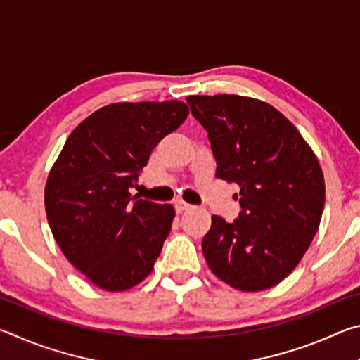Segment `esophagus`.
<instances>
[{
	"instance_id": "esophagus-1",
	"label": "esophagus",
	"mask_w": 360,
	"mask_h": 360,
	"mask_svg": "<svg viewBox=\"0 0 360 360\" xmlns=\"http://www.w3.org/2000/svg\"><path fill=\"white\" fill-rule=\"evenodd\" d=\"M174 206H176V211H178V212H184V211H191V210H193V206H192V205H188V203H186V202H176V203H174Z\"/></svg>"
}]
</instances>
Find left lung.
<instances>
[{
  "mask_svg": "<svg viewBox=\"0 0 360 360\" xmlns=\"http://www.w3.org/2000/svg\"><path fill=\"white\" fill-rule=\"evenodd\" d=\"M208 131L216 178L236 182L233 222L212 216L202 248L211 271L240 290L270 289L302 260L319 229L324 176L314 152L284 115L238 95L187 96Z\"/></svg>",
  "mask_w": 360,
  "mask_h": 360,
  "instance_id": "1",
  "label": "left lung"
}]
</instances>
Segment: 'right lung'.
<instances>
[{
  "instance_id": "1",
  "label": "right lung",
  "mask_w": 360,
  "mask_h": 360,
  "mask_svg": "<svg viewBox=\"0 0 360 360\" xmlns=\"http://www.w3.org/2000/svg\"><path fill=\"white\" fill-rule=\"evenodd\" d=\"M186 103H114L66 139L49 173L47 221L65 257L98 288L119 292L154 268L174 208L131 197L152 149L187 119Z\"/></svg>"
}]
</instances>
